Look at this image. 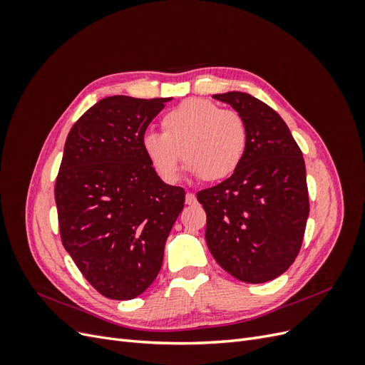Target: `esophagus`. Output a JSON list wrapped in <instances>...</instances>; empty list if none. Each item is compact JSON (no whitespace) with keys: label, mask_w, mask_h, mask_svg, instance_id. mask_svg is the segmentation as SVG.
Returning a JSON list of instances; mask_svg holds the SVG:
<instances>
[{"label":"esophagus","mask_w":365,"mask_h":365,"mask_svg":"<svg viewBox=\"0 0 365 365\" xmlns=\"http://www.w3.org/2000/svg\"><path fill=\"white\" fill-rule=\"evenodd\" d=\"M185 204L187 205H195L196 204V196L193 193H190V192L187 193L185 195Z\"/></svg>","instance_id":"1"}]
</instances>
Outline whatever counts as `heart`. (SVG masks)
<instances>
[{
  "instance_id": "b5f03b06",
  "label": "heart",
  "mask_w": 365,
  "mask_h": 365,
  "mask_svg": "<svg viewBox=\"0 0 365 365\" xmlns=\"http://www.w3.org/2000/svg\"><path fill=\"white\" fill-rule=\"evenodd\" d=\"M163 134L149 132L141 140L152 169L165 182L178 181L181 157L193 175L220 181L233 175L247 149L245 121L205 98H189L165 113ZM183 155L181 156L180 153Z\"/></svg>"
}]
</instances>
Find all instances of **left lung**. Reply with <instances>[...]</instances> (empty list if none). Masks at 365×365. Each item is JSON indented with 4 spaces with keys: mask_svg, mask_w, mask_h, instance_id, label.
Wrapping results in <instances>:
<instances>
[{
    "mask_svg": "<svg viewBox=\"0 0 365 365\" xmlns=\"http://www.w3.org/2000/svg\"><path fill=\"white\" fill-rule=\"evenodd\" d=\"M213 98L244 118L247 149L228 180L197 192L207 213L205 242L215 260L245 283L277 279L300 251L309 196L303 153L283 118L251 94Z\"/></svg>",
    "mask_w": 365,
    "mask_h": 365,
    "instance_id": "left-lung-1",
    "label": "left lung"
}]
</instances>
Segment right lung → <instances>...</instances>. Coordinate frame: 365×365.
<instances>
[{
    "label": "right lung",
    "mask_w": 365,
    "mask_h": 365,
    "mask_svg": "<svg viewBox=\"0 0 365 365\" xmlns=\"http://www.w3.org/2000/svg\"><path fill=\"white\" fill-rule=\"evenodd\" d=\"M172 97L109 96L76 121L54 187L63 248L102 295L130 300L158 275L184 208L182 187L152 169L141 140Z\"/></svg>",
    "instance_id": "obj_1"
}]
</instances>
